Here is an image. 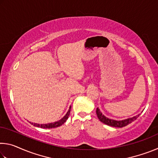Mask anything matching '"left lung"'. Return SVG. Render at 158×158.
Masks as SVG:
<instances>
[{
    "label": "left lung",
    "mask_w": 158,
    "mask_h": 158,
    "mask_svg": "<svg viewBox=\"0 0 158 158\" xmlns=\"http://www.w3.org/2000/svg\"><path fill=\"white\" fill-rule=\"evenodd\" d=\"M96 113H97V116L98 117V118L100 119V121L101 122H102L103 123H105L106 125H109V126L115 127H123L126 126V125H127L128 124H130L134 121H135V120L137 119L140 115V114H138L137 116H134L132 118H130L123 120V121H116V120H112L110 118H106V116H104L98 108H97Z\"/></svg>",
    "instance_id": "obj_1"
}]
</instances>
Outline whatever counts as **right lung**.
I'll return each mask as SVG.
<instances>
[{
    "label": "right lung",
    "instance_id": "add662e5",
    "mask_svg": "<svg viewBox=\"0 0 158 158\" xmlns=\"http://www.w3.org/2000/svg\"><path fill=\"white\" fill-rule=\"evenodd\" d=\"M70 110H71V106H69V109L68 111L67 112V114H65V116H64L62 119H60V121L54 122V123H48V124H37V123H31L32 125H33L34 126L36 127H39L41 128H54V127H59L60 125H62L64 123H65L67 120L68 118V116H69V114H70Z\"/></svg>",
    "mask_w": 158,
    "mask_h": 158
}]
</instances>
